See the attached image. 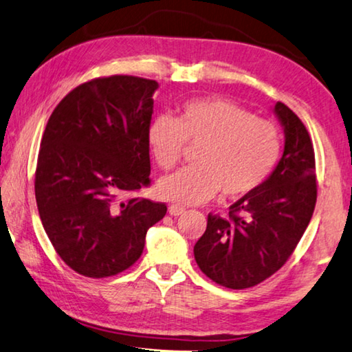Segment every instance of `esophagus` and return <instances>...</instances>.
<instances>
[{"mask_svg": "<svg viewBox=\"0 0 352 352\" xmlns=\"http://www.w3.org/2000/svg\"><path fill=\"white\" fill-rule=\"evenodd\" d=\"M168 212H170V215H171V217H179V215H182V214H184V212H186V209H184L182 206L171 204V206L168 207Z\"/></svg>", "mask_w": 352, "mask_h": 352, "instance_id": "obj_1", "label": "esophagus"}]
</instances>
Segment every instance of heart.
<instances>
[{
  "label": "heart",
  "instance_id": "heart-1",
  "mask_svg": "<svg viewBox=\"0 0 352 352\" xmlns=\"http://www.w3.org/2000/svg\"><path fill=\"white\" fill-rule=\"evenodd\" d=\"M146 142L162 170L179 162L186 142L201 145L193 166L165 176L160 198L177 204H199L218 190L228 199L246 197L262 186L282 153L279 129L245 107L223 98L190 100L176 118L159 115L148 126Z\"/></svg>",
  "mask_w": 352,
  "mask_h": 352
}]
</instances>
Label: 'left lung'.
<instances>
[{
  "mask_svg": "<svg viewBox=\"0 0 352 352\" xmlns=\"http://www.w3.org/2000/svg\"><path fill=\"white\" fill-rule=\"evenodd\" d=\"M273 112L284 129V153L262 186L229 207V217H207L193 248L207 278L241 290L274 274L295 251L316 203L315 153L296 113L282 102Z\"/></svg>",
  "mask_w": 352,
  "mask_h": 352,
  "instance_id": "left-lung-1",
  "label": "left lung"
}]
</instances>
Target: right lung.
<instances>
[{"instance_id": "1", "label": "right lung", "mask_w": 352, "mask_h": 352, "mask_svg": "<svg viewBox=\"0 0 352 352\" xmlns=\"http://www.w3.org/2000/svg\"><path fill=\"white\" fill-rule=\"evenodd\" d=\"M159 84L135 76L89 80L57 104L40 143L36 199L54 250L74 272L107 278L142 256L166 206L122 201L149 184L148 126Z\"/></svg>"}]
</instances>
